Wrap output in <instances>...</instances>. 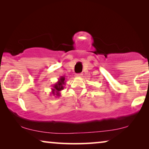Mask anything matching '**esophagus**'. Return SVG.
<instances>
[{
    "label": "esophagus",
    "mask_w": 149,
    "mask_h": 149,
    "mask_svg": "<svg viewBox=\"0 0 149 149\" xmlns=\"http://www.w3.org/2000/svg\"><path fill=\"white\" fill-rule=\"evenodd\" d=\"M75 76L77 77H82V74H77L75 75Z\"/></svg>",
    "instance_id": "obj_1"
}]
</instances>
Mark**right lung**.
Returning a JSON list of instances; mask_svg holds the SVG:
<instances>
[{
	"label": "right lung",
	"mask_w": 149,
	"mask_h": 149,
	"mask_svg": "<svg viewBox=\"0 0 149 149\" xmlns=\"http://www.w3.org/2000/svg\"><path fill=\"white\" fill-rule=\"evenodd\" d=\"M65 76H61L59 79H58L57 82H56L54 85L52 86H53V88H51V93L52 95L53 96H61V93L60 92L62 91V90L64 89V86L65 85Z\"/></svg>",
	"instance_id": "add662e5"
}]
</instances>
